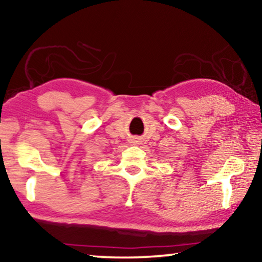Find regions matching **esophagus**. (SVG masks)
<instances>
[{
    "instance_id": "34e87169",
    "label": "esophagus",
    "mask_w": 262,
    "mask_h": 262,
    "mask_svg": "<svg viewBox=\"0 0 262 262\" xmlns=\"http://www.w3.org/2000/svg\"><path fill=\"white\" fill-rule=\"evenodd\" d=\"M138 140H139V138H135L134 142H135V143H138Z\"/></svg>"
}]
</instances>
